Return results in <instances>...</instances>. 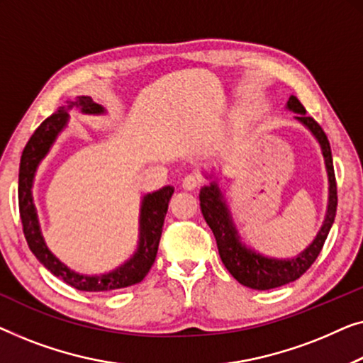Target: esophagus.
Returning <instances> with one entry per match:
<instances>
[{"instance_id":"1","label":"esophagus","mask_w":363,"mask_h":363,"mask_svg":"<svg viewBox=\"0 0 363 363\" xmlns=\"http://www.w3.org/2000/svg\"><path fill=\"white\" fill-rule=\"evenodd\" d=\"M201 187V179L197 176H187L184 177L182 181V189L184 191H196V189Z\"/></svg>"}]
</instances>
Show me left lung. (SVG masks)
<instances>
[{
    "mask_svg": "<svg viewBox=\"0 0 363 363\" xmlns=\"http://www.w3.org/2000/svg\"><path fill=\"white\" fill-rule=\"evenodd\" d=\"M286 106L291 111H294V113H298L296 120L301 121L306 128L313 133L315 140L319 141L325 161V169H328V212H325L324 223L320 227L318 237L314 238V242L296 258L278 259L263 257V255L253 252L252 248H247V245L240 242L238 232L233 225L232 216L228 212V207L225 201H223V196L217 186V182H211V186L202 187L201 194H199L202 216L206 218L207 225L211 227L213 237L217 240V248L218 255L222 258V263L225 264V268L238 283L247 286V288L259 291L273 289L278 288V286L296 281L301 274L308 272L311 264L315 262V258L319 257L320 250L324 247V242L328 238L330 227H333L337 212V184L333 164V152H330L328 136H325L324 130L320 128V125L313 116L306 115L303 104L294 95L289 96L288 105Z\"/></svg>",
    "mask_w": 363,
    "mask_h": 363,
    "instance_id": "1",
    "label": "left lung"
}]
</instances>
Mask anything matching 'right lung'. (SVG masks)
<instances>
[{"label": "right lung", "instance_id": "obj_1", "mask_svg": "<svg viewBox=\"0 0 363 363\" xmlns=\"http://www.w3.org/2000/svg\"><path fill=\"white\" fill-rule=\"evenodd\" d=\"M75 106L82 113L89 115H100L104 113V106L95 104L90 96H77L75 101L67 106L60 108L45 118L43 123L38 126V130L29 138L26 147H24L21 156V164H19V186H18V201H19V216L23 222V232L26 237L30 252L34 257L49 269L54 277L62 279L75 289L90 291V293H106V291H115L126 288V286L136 284L143 281L150 272L152 263L156 259L157 247L162 233V225L167 213V206L174 192V187L166 186L160 191L147 194L143 197L141 202V216H140V242H138V250L128 262L121 264L113 272L100 274V277H86V274H79L69 269L62 262L50 253V250L45 245L43 233H40L38 213L33 202V181L35 169L39 162L48 155L50 146L55 141V138L69 121L67 111Z\"/></svg>", "mask_w": 363, "mask_h": 363}]
</instances>
